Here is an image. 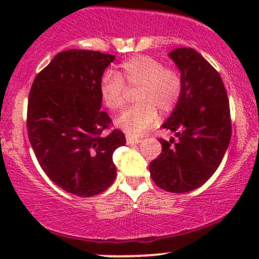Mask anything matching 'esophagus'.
Segmentation results:
<instances>
[{"instance_id":"1","label":"esophagus","mask_w":259,"mask_h":259,"mask_svg":"<svg viewBox=\"0 0 259 259\" xmlns=\"http://www.w3.org/2000/svg\"><path fill=\"white\" fill-rule=\"evenodd\" d=\"M126 142H127V145H136V144H139V142H141V140L134 139V138H132V136H126Z\"/></svg>"}]
</instances>
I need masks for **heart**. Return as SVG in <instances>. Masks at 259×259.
Returning <instances> with one entry per match:
<instances>
[{"label":"heart","instance_id":"heart-1","mask_svg":"<svg viewBox=\"0 0 259 259\" xmlns=\"http://www.w3.org/2000/svg\"><path fill=\"white\" fill-rule=\"evenodd\" d=\"M184 80L175 68L164 67L150 56H134L120 64L119 72L105 73L99 82L101 100L109 111L121 112L129 92L136 91L138 105L118 118L117 125L132 136L150 130L162 115L170 114L179 105Z\"/></svg>","mask_w":259,"mask_h":259}]
</instances>
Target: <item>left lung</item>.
Returning <instances> with one entry per match:
<instances>
[{
  "label": "left lung",
  "mask_w": 259,
  "mask_h": 259,
  "mask_svg": "<svg viewBox=\"0 0 259 259\" xmlns=\"http://www.w3.org/2000/svg\"><path fill=\"white\" fill-rule=\"evenodd\" d=\"M169 56L184 89L163 127L174 132L178 141L159 139L162 153L150 163V173L160 189L184 194L203 185L221 164L230 144V107L219 73L196 50L180 47Z\"/></svg>",
  "instance_id": "1"
}]
</instances>
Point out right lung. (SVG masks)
I'll return each instance as SVG.
<instances>
[{"instance_id": "1", "label": "right lung", "mask_w": 259, "mask_h": 259, "mask_svg": "<svg viewBox=\"0 0 259 259\" xmlns=\"http://www.w3.org/2000/svg\"><path fill=\"white\" fill-rule=\"evenodd\" d=\"M115 57L59 52L32 82L26 129L38 164L56 185L79 197L106 191L117 175L113 152L125 135L101 111L99 82Z\"/></svg>"}]
</instances>
